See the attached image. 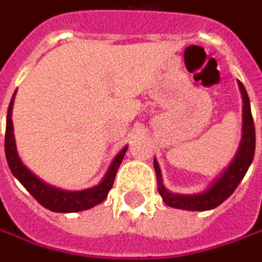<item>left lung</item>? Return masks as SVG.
Returning <instances> with one entry per match:
<instances>
[{"label":"left lung","mask_w":262,"mask_h":262,"mask_svg":"<svg viewBox=\"0 0 262 262\" xmlns=\"http://www.w3.org/2000/svg\"><path fill=\"white\" fill-rule=\"evenodd\" d=\"M242 95H243V136H242V143L237 150V155L230 164V167L221 174V178L216 180L215 183L201 194L195 195H179V194H171L165 189L161 180V170H159L157 159L154 161V167L157 171L158 178V191L164 203L170 207L176 209H183V210H210L217 207L221 203H224L228 196L235 191L242 179L245 178L249 165L252 164L253 154H255V125H253V118L251 113V103L248 92L242 82H238Z\"/></svg>","instance_id":"left-lung-1"}]
</instances>
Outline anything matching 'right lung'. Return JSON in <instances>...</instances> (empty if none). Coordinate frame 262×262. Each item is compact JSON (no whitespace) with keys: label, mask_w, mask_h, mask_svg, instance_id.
I'll return each mask as SVG.
<instances>
[{"label":"right lung","mask_w":262,"mask_h":262,"mask_svg":"<svg viewBox=\"0 0 262 262\" xmlns=\"http://www.w3.org/2000/svg\"><path fill=\"white\" fill-rule=\"evenodd\" d=\"M11 108H13V98L10 101L9 112H7V125H6V158L9 162L10 170L13 176L17 179L28 191L31 195L34 196L43 207H46L52 212L58 213H71V212H80L91 209L97 204L104 201L108 191L113 186V182L116 178L118 168L121 165L122 159L125 157L126 147H123L118 157L113 159L105 178L103 182L94 188L84 189V191H62L58 188H53L50 185H46L38 178H35L28 168L22 164L16 152V143H14V136H13V122H11Z\"/></svg>","instance_id":"right-lung-1"}]
</instances>
